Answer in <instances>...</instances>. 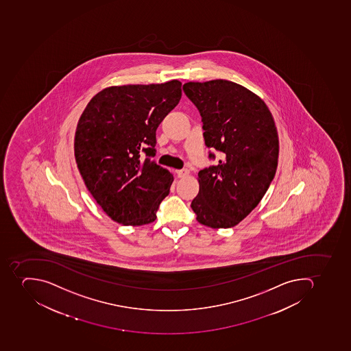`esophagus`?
Listing matches in <instances>:
<instances>
[{
    "label": "esophagus",
    "mask_w": 351,
    "mask_h": 351,
    "mask_svg": "<svg viewBox=\"0 0 351 351\" xmlns=\"http://www.w3.org/2000/svg\"><path fill=\"white\" fill-rule=\"evenodd\" d=\"M190 171H189L188 169H182V170H177V176L179 178H185L186 176H189Z\"/></svg>",
    "instance_id": "obj_1"
}]
</instances>
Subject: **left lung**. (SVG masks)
<instances>
[{"mask_svg": "<svg viewBox=\"0 0 351 351\" xmlns=\"http://www.w3.org/2000/svg\"><path fill=\"white\" fill-rule=\"evenodd\" d=\"M183 91L201 114L205 145L221 154L216 166L199 172L191 207L202 225L230 228L259 204L276 176L274 117L257 94L232 81L188 82ZM210 158L215 156L210 152Z\"/></svg>", "mask_w": 351, "mask_h": 351, "instance_id": "left-lung-1", "label": "left lung"}]
</instances>
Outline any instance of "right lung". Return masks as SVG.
<instances>
[{"label":"right lung","mask_w":351,"mask_h":351,"mask_svg":"<svg viewBox=\"0 0 351 351\" xmlns=\"http://www.w3.org/2000/svg\"><path fill=\"white\" fill-rule=\"evenodd\" d=\"M181 86L171 80L110 86L83 110L75 130V162L88 192L114 221L152 223L170 192L172 174L152 157L156 130L179 103Z\"/></svg>","instance_id":"right-lung-1"}]
</instances>
